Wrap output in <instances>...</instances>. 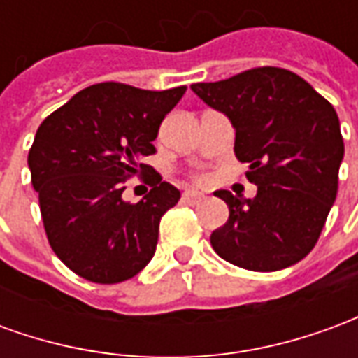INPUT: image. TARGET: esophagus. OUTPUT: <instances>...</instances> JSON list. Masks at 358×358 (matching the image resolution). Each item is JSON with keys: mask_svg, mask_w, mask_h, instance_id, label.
I'll return each mask as SVG.
<instances>
[{"mask_svg": "<svg viewBox=\"0 0 358 358\" xmlns=\"http://www.w3.org/2000/svg\"><path fill=\"white\" fill-rule=\"evenodd\" d=\"M205 199V195L199 194V192H194V189H187L182 194V201L187 203V205H197Z\"/></svg>", "mask_w": 358, "mask_h": 358, "instance_id": "1", "label": "esophagus"}]
</instances>
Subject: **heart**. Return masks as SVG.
<instances>
[{
    "mask_svg": "<svg viewBox=\"0 0 358 358\" xmlns=\"http://www.w3.org/2000/svg\"><path fill=\"white\" fill-rule=\"evenodd\" d=\"M199 180H201V178H199Z\"/></svg>",
    "mask_w": 358,
    "mask_h": 358,
    "instance_id": "b5f03b06",
    "label": "heart"
}]
</instances>
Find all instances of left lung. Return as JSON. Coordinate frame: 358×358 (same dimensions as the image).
<instances>
[{
    "instance_id": "obj_1",
    "label": "left lung",
    "mask_w": 358,
    "mask_h": 358,
    "mask_svg": "<svg viewBox=\"0 0 358 358\" xmlns=\"http://www.w3.org/2000/svg\"><path fill=\"white\" fill-rule=\"evenodd\" d=\"M192 90L236 128L234 151L257 186L253 199L217 192L230 217L210 234L228 263L272 272L299 263L320 238L338 195L343 138L328 99L292 71L257 66Z\"/></svg>"
}]
</instances>
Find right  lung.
<instances>
[{"label":"right lung","instance_id":"right-lung-1","mask_svg":"<svg viewBox=\"0 0 358 358\" xmlns=\"http://www.w3.org/2000/svg\"><path fill=\"white\" fill-rule=\"evenodd\" d=\"M186 86L151 92L101 82L88 86L43 120L28 153L51 249L84 280L118 284L155 253L159 222L180 199L176 187L141 159ZM152 186L138 203L122 201L124 182Z\"/></svg>","mask_w":358,"mask_h":358}]
</instances>
